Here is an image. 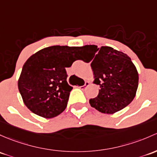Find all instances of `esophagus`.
Listing matches in <instances>:
<instances>
[{
    "label": "esophagus",
    "mask_w": 157,
    "mask_h": 157,
    "mask_svg": "<svg viewBox=\"0 0 157 157\" xmlns=\"http://www.w3.org/2000/svg\"><path fill=\"white\" fill-rule=\"evenodd\" d=\"M90 86V83H89V82H87V81H86L85 84H84L83 86H79V88H80V90H84L86 88L87 86Z\"/></svg>",
    "instance_id": "1"
}]
</instances>
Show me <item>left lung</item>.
Returning <instances> with one entry per match:
<instances>
[{
  "label": "left lung",
  "mask_w": 157,
  "mask_h": 157,
  "mask_svg": "<svg viewBox=\"0 0 157 157\" xmlns=\"http://www.w3.org/2000/svg\"><path fill=\"white\" fill-rule=\"evenodd\" d=\"M83 48L93 52L94 83L100 86L98 95L90 100V105L108 114L126 108L134 99L138 86V71L130 57L110 47L86 45Z\"/></svg>",
  "instance_id": "left-lung-1"
}]
</instances>
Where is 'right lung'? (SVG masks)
<instances>
[{
  "mask_svg": "<svg viewBox=\"0 0 157 157\" xmlns=\"http://www.w3.org/2000/svg\"><path fill=\"white\" fill-rule=\"evenodd\" d=\"M83 47L52 46L39 50L24 64L18 88L25 105L35 114L52 118L67 107L73 87L67 82L71 67Z\"/></svg>",
  "mask_w": 157,
  "mask_h": 157,
  "instance_id": "add662e5",
  "label": "right lung"
}]
</instances>
